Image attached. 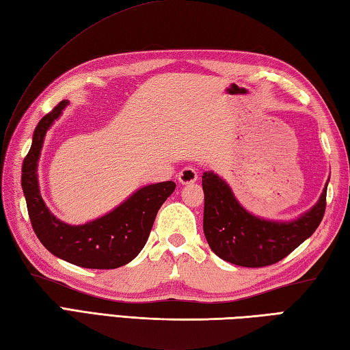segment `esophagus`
<instances>
[{"label":"esophagus","instance_id":"1","mask_svg":"<svg viewBox=\"0 0 350 350\" xmlns=\"http://www.w3.org/2000/svg\"><path fill=\"white\" fill-rule=\"evenodd\" d=\"M198 179V174L197 171L192 168V167H187L183 168L180 173H179V182L182 185H188V183H194Z\"/></svg>","mask_w":350,"mask_h":350}]
</instances>
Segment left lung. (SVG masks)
Returning a JSON list of instances; mask_svg holds the SVG:
<instances>
[{"mask_svg": "<svg viewBox=\"0 0 350 350\" xmlns=\"http://www.w3.org/2000/svg\"><path fill=\"white\" fill-rule=\"evenodd\" d=\"M202 182L206 241L219 258L237 266L263 267L280 262L316 232L325 215L328 182L317 203L293 221H272L250 213L213 171L203 173Z\"/></svg>", "mask_w": 350, "mask_h": 350, "instance_id": "1", "label": "left lung"}]
</instances>
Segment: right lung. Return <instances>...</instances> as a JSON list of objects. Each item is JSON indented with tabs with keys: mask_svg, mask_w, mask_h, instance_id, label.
Masks as SVG:
<instances>
[{
	"mask_svg": "<svg viewBox=\"0 0 350 350\" xmlns=\"http://www.w3.org/2000/svg\"><path fill=\"white\" fill-rule=\"evenodd\" d=\"M69 100H62L44 116L33 133V143L22 163V189L36 236L51 254L88 269H116L135 258L150 234L159 207L173 194L174 182L147 185L114 211L83 226L57 219L44 204L37 180V163L44 135Z\"/></svg>",
	"mask_w": 350,
	"mask_h": 350,
	"instance_id": "obj_1",
	"label": "right lung"
}]
</instances>
